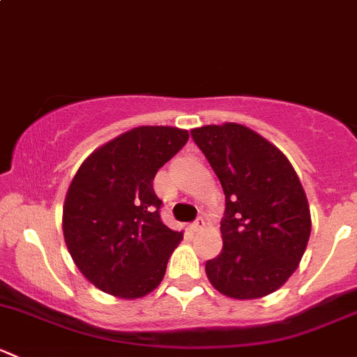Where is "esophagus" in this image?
<instances>
[{"label":"esophagus","mask_w":357,"mask_h":357,"mask_svg":"<svg viewBox=\"0 0 357 357\" xmlns=\"http://www.w3.org/2000/svg\"><path fill=\"white\" fill-rule=\"evenodd\" d=\"M204 225H205V221H204V218H197L195 221L192 222V225H190V228L193 229V231H199L200 228H204Z\"/></svg>","instance_id":"esophagus-1"}]
</instances>
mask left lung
<instances>
[{"instance_id": "1", "label": "left lung", "mask_w": 357, "mask_h": 357, "mask_svg": "<svg viewBox=\"0 0 357 357\" xmlns=\"http://www.w3.org/2000/svg\"><path fill=\"white\" fill-rule=\"evenodd\" d=\"M192 138L219 178L226 197L222 252L205 262L215 290L259 298L278 290L297 269L311 212L289 158L242 124L204 126Z\"/></svg>"}]
</instances>
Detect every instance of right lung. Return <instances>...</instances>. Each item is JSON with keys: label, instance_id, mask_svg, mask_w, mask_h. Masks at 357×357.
Here are the masks:
<instances>
[{"label": "right lung", "instance_id": "add662e5", "mask_svg": "<svg viewBox=\"0 0 357 357\" xmlns=\"http://www.w3.org/2000/svg\"><path fill=\"white\" fill-rule=\"evenodd\" d=\"M188 131L142 126L82 162L63 205V236L82 275L100 290L138 298L157 289L183 233L160 219L157 171L188 142Z\"/></svg>", "mask_w": 357, "mask_h": 357}]
</instances>
